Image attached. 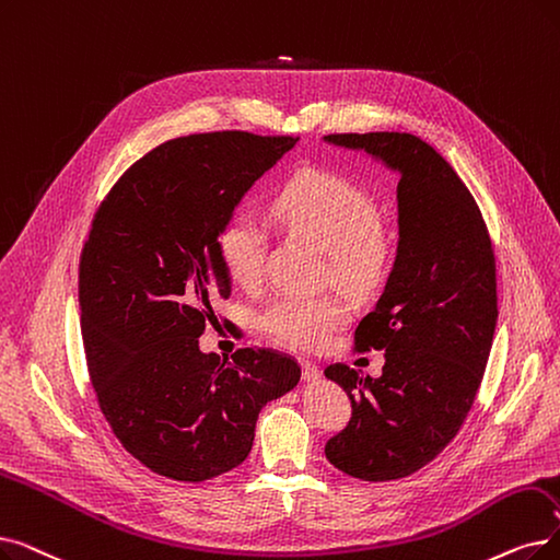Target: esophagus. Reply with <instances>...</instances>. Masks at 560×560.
<instances>
[{
  "label": "esophagus",
  "instance_id": "obj_1",
  "mask_svg": "<svg viewBox=\"0 0 560 560\" xmlns=\"http://www.w3.org/2000/svg\"><path fill=\"white\" fill-rule=\"evenodd\" d=\"M300 366H302V377L306 380V382H315V380H320V375H323V371L315 366L313 361H306V359H300Z\"/></svg>",
  "mask_w": 560,
  "mask_h": 560
}]
</instances>
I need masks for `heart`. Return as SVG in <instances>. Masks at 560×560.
Returning <instances> with one entry per match:
<instances>
[{
  "label": "heart",
  "mask_w": 560,
  "mask_h": 560,
  "mask_svg": "<svg viewBox=\"0 0 560 560\" xmlns=\"http://www.w3.org/2000/svg\"><path fill=\"white\" fill-rule=\"evenodd\" d=\"M272 212L293 233L327 254L329 279L350 295H369L394 262V240L380 224V208L354 180L318 166L290 174L275 191ZM229 279L252 290L262 277L265 233L249 214H233L217 237ZM348 320L336 295H281L260 313V327L295 350L323 348Z\"/></svg>",
  "instance_id": "obj_1"
}]
</instances>
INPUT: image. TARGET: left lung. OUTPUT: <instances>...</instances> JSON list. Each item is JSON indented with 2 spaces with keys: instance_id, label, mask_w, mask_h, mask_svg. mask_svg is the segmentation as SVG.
I'll list each match as a JSON object with an SVG mask.
<instances>
[{
  "instance_id": "8db88e82",
  "label": "left lung",
  "mask_w": 560,
  "mask_h": 560,
  "mask_svg": "<svg viewBox=\"0 0 560 560\" xmlns=\"http://www.w3.org/2000/svg\"><path fill=\"white\" fill-rule=\"evenodd\" d=\"M325 141L400 174L394 270L354 329L359 352L384 350L382 375L325 369L352 402L327 459L359 480H398L453 442L476 400L499 315L494 249L471 191L423 139L350 132Z\"/></svg>"
}]
</instances>
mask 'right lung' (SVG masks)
I'll return each mask as SVG.
<instances>
[{
    "mask_svg": "<svg viewBox=\"0 0 560 560\" xmlns=\"http://www.w3.org/2000/svg\"><path fill=\"white\" fill-rule=\"evenodd\" d=\"M300 137L240 130L160 143L109 189L80 258L89 377L116 440L151 471L201 482L242 465L258 411L300 382L293 357L203 354L229 300L217 237Z\"/></svg>",
    "mask_w": 560,
    "mask_h": 560,
    "instance_id": "obj_1",
    "label": "right lung"
}]
</instances>
